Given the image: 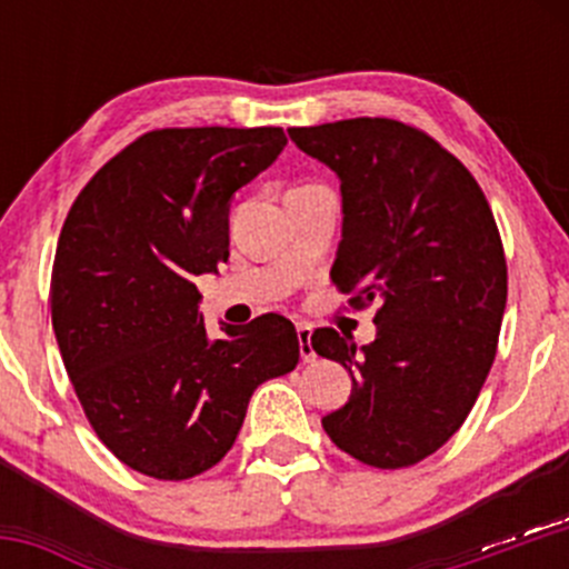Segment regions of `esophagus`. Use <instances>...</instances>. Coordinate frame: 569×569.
Instances as JSON below:
<instances>
[{"instance_id":"obj_1","label":"esophagus","mask_w":569,"mask_h":569,"mask_svg":"<svg viewBox=\"0 0 569 569\" xmlns=\"http://www.w3.org/2000/svg\"><path fill=\"white\" fill-rule=\"evenodd\" d=\"M297 338H300V355L306 363H311L313 358H317V352H313V327L311 325H297Z\"/></svg>"}]
</instances>
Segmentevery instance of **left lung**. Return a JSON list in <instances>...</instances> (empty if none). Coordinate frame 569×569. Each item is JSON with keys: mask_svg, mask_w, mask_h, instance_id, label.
Wrapping results in <instances>:
<instances>
[{"mask_svg": "<svg viewBox=\"0 0 569 569\" xmlns=\"http://www.w3.org/2000/svg\"><path fill=\"white\" fill-rule=\"evenodd\" d=\"M341 181V242L330 278L352 306H377L375 341L313 332L352 393L321 418L332 443L375 468L435 455L468 418L496 360L507 261L490 203L457 157L388 118L289 129Z\"/></svg>", "mask_w": 569, "mask_h": 569, "instance_id": "obj_1", "label": "left lung"}]
</instances>
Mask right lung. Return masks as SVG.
<instances>
[{"mask_svg": "<svg viewBox=\"0 0 569 569\" xmlns=\"http://www.w3.org/2000/svg\"><path fill=\"white\" fill-rule=\"evenodd\" d=\"M278 126L159 129L88 181L60 231L51 327L101 443L140 473L198 476L228 455L261 382L300 360L263 313L206 332L198 274L228 261V209L283 151Z\"/></svg>", "mask_w": 569, "mask_h": 569, "instance_id": "obj_1", "label": "right lung"}]
</instances>
